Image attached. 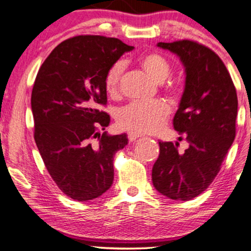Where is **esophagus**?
<instances>
[{"instance_id":"esophagus-1","label":"esophagus","mask_w":251,"mask_h":251,"mask_svg":"<svg viewBox=\"0 0 251 251\" xmlns=\"http://www.w3.org/2000/svg\"><path fill=\"white\" fill-rule=\"evenodd\" d=\"M139 137H140L139 134H137V133H132V132H129L128 135H127V138H128L129 142H135V140H137L138 138H139Z\"/></svg>"}]
</instances>
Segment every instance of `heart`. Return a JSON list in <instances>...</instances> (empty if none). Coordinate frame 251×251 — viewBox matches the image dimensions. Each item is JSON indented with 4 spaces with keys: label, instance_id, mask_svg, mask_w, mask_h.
<instances>
[{
    "label": "heart",
    "instance_id": "heart-1",
    "mask_svg": "<svg viewBox=\"0 0 251 251\" xmlns=\"http://www.w3.org/2000/svg\"><path fill=\"white\" fill-rule=\"evenodd\" d=\"M140 66L152 79L163 82L171 74V65L162 54L151 51L140 57ZM125 71V62L119 60L108 68L105 75V89L109 96H117L119 92L120 80ZM168 91L177 94V86H168ZM170 106L162 100L152 102H132L124 106L117 113V123L120 128L132 133H154L164 127L170 116Z\"/></svg>",
    "mask_w": 251,
    "mask_h": 251
}]
</instances>
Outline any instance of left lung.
<instances>
[{"instance_id": "obj_1", "label": "left lung", "mask_w": 251, "mask_h": 251, "mask_svg": "<svg viewBox=\"0 0 251 251\" xmlns=\"http://www.w3.org/2000/svg\"><path fill=\"white\" fill-rule=\"evenodd\" d=\"M158 47L180 57L185 67V88L174 127L189 148L159 142V157L152 168V183L170 200L190 201L209 188L236 135L237 93L221 57L206 46L179 40Z\"/></svg>"}]
</instances>
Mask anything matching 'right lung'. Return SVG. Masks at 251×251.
Returning a JSON list of instances; mask_svg holds the SVG:
<instances>
[{
  "mask_svg": "<svg viewBox=\"0 0 251 251\" xmlns=\"http://www.w3.org/2000/svg\"><path fill=\"white\" fill-rule=\"evenodd\" d=\"M122 40L79 35L57 45L40 67L31 91L34 139L65 195L87 201L111 188L113 159L127 135H109L105 75L126 51Z\"/></svg>",
  "mask_w": 251,
  "mask_h": 251,
  "instance_id": "obj_1",
  "label": "right lung"
}]
</instances>
